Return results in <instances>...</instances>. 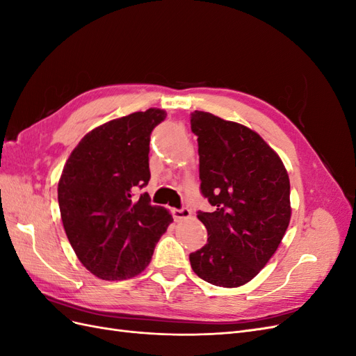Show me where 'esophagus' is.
<instances>
[{"label": "esophagus", "instance_id": "34e87169", "mask_svg": "<svg viewBox=\"0 0 356 356\" xmlns=\"http://www.w3.org/2000/svg\"><path fill=\"white\" fill-rule=\"evenodd\" d=\"M172 215H174L175 221H182L191 217V211L188 208H181V209H172Z\"/></svg>", "mask_w": 356, "mask_h": 356}]
</instances>
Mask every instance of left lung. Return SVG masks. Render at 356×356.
<instances>
[{
	"instance_id": "1",
	"label": "left lung",
	"mask_w": 356,
	"mask_h": 356,
	"mask_svg": "<svg viewBox=\"0 0 356 356\" xmlns=\"http://www.w3.org/2000/svg\"><path fill=\"white\" fill-rule=\"evenodd\" d=\"M199 143V212L208 243L190 254L203 281L224 288L250 282L281 245L291 220L289 178L281 157L252 129L204 111L191 114Z\"/></svg>"
}]
</instances>
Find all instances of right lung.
<instances>
[{"instance_id": "add662e5", "label": "right lung", "mask_w": 356, "mask_h": 356, "mask_svg": "<svg viewBox=\"0 0 356 356\" xmlns=\"http://www.w3.org/2000/svg\"><path fill=\"white\" fill-rule=\"evenodd\" d=\"M166 111L114 118L72 149L58 184L63 229L75 255L96 277L124 281L145 270L160 236L174 221L136 188L149 181V135Z\"/></svg>"}]
</instances>
